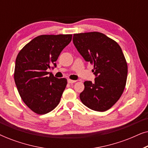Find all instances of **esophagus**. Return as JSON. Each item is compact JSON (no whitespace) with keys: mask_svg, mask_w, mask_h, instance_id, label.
Wrapping results in <instances>:
<instances>
[{"mask_svg":"<svg viewBox=\"0 0 148 148\" xmlns=\"http://www.w3.org/2000/svg\"><path fill=\"white\" fill-rule=\"evenodd\" d=\"M67 82H68L69 84H73V83H75L76 82V81L71 80V79H69L67 80Z\"/></svg>","mask_w":148,"mask_h":148,"instance_id":"34e87169","label":"esophagus"}]
</instances>
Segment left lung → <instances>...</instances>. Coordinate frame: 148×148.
Here are the masks:
<instances>
[{"label": "left lung", "instance_id": "left-lung-1", "mask_svg": "<svg viewBox=\"0 0 148 148\" xmlns=\"http://www.w3.org/2000/svg\"><path fill=\"white\" fill-rule=\"evenodd\" d=\"M73 42L84 60L94 64V82H84L79 95L85 106L104 112L121 98L127 77V64L120 46L105 34L94 32L75 34Z\"/></svg>", "mask_w": 148, "mask_h": 148}]
</instances>
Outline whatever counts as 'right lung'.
Masks as SVG:
<instances>
[{"label":"right lung","instance_id":"add662e5","mask_svg":"<svg viewBox=\"0 0 148 148\" xmlns=\"http://www.w3.org/2000/svg\"><path fill=\"white\" fill-rule=\"evenodd\" d=\"M71 39V34L39 36L17 54L16 86L24 103L37 114H46L59 104L67 81L55 77L47 70L56 67L58 56Z\"/></svg>","mask_w":148,"mask_h":148}]
</instances>
